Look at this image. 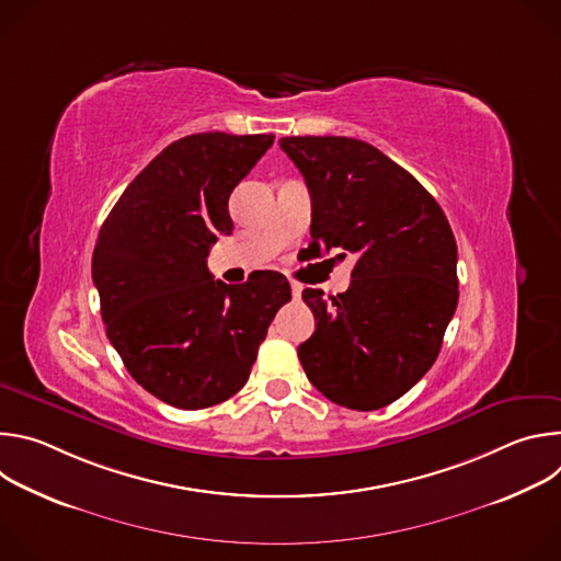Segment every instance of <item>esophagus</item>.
I'll return each instance as SVG.
<instances>
[{
    "mask_svg": "<svg viewBox=\"0 0 561 561\" xmlns=\"http://www.w3.org/2000/svg\"><path fill=\"white\" fill-rule=\"evenodd\" d=\"M290 290H293V297H299V295H301V284L290 282Z\"/></svg>",
    "mask_w": 561,
    "mask_h": 561,
    "instance_id": "obj_1",
    "label": "esophagus"
}]
</instances>
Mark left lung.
I'll list each match as a JSON object with an SVG mask.
<instances>
[{"instance_id": "left-lung-1", "label": "left lung", "mask_w": 561, "mask_h": 561, "mask_svg": "<svg viewBox=\"0 0 561 561\" xmlns=\"http://www.w3.org/2000/svg\"><path fill=\"white\" fill-rule=\"evenodd\" d=\"M279 146L310 193L312 247L357 255L346 293H301L317 329L299 362L331 402L383 409L428 373L455 314L450 224L409 171L362 139L284 137Z\"/></svg>"}]
</instances>
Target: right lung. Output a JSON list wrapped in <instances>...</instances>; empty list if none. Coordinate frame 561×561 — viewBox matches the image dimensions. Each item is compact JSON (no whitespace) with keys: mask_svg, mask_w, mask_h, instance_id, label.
<instances>
[{"mask_svg":"<svg viewBox=\"0 0 561 561\" xmlns=\"http://www.w3.org/2000/svg\"><path fill=\"white\" fill-rule=\"evenodd\" d=\"M275 135L197 133L167 146L128 184L100 228L93 282L106 335L130 377L162 402L197 411L249 381L275 312L290 301L282 273L213 279L228 197Z\"/></svg>","mask_w":561,"mask_h":561,"instance_id":"1","label":"right lung"}]
</instances>
